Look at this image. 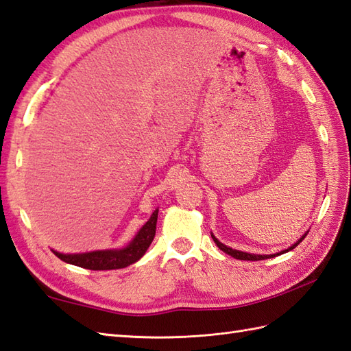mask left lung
I'll use <instances>...</instances> for the list:
<instances>
[{
    "instance_id": "1",
    "label": "left lung",
    "mask_w": 351,
    "mask_h": 351,
    "mask_svg": "<svg viewBox=\"0 0 351 351\" xmlns=\"http://www.w3.org/2000/svg\"><path fill=\"white\" fill-rule=\"evenodd\" d=\"M308 234V232H305V234H303L298 241H295V243L293 245V246H290L288 249H285V251H281V252H278V254H274V255H258V254H249V252H241V251H236V249H231V247H228L227 245H223V243H221L219 240H217L213 234H212V237H213V240H215V243L217 245V247L221 249V251H223L225 254H228V255H231V256H234L236 260H246V261H258V260H266V258H274V256H278V255H281V254H285V252H288V251H291V249H294L295 246H298L300 241L305 239V236Z\"/></svg>"
}]
</instances>
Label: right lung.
<instances>
[{"label": "right lung", "mask_w": 351, "mask_h": 351, "mask_svg": "<svg viewBox=\"0 0 351 351\" xmlns=\"http://www.w3.org/2000/svg\"><path fill=\"white\" fill-rule=\"evenodd\" d=\"M159 208H156L150 219L147 221L143 228L126 247L121 249H105V251H93L84 254H61L52 251L60 260L73 264L77 267L90 270H114L128 267L136 263L147 252L156 234V222H158Z\"/></svg>", "instance_id": "add662e5"}]
</instances>
